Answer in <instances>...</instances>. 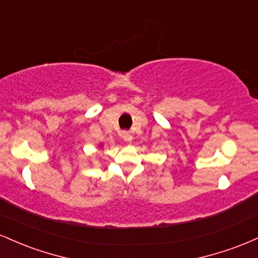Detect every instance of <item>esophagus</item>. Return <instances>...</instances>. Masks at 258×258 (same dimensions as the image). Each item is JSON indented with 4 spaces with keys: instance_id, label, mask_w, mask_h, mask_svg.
<instances>
[{
    "instance_id": "esophagus-1",
    "label": "esophagus",
    "mask_w": 258,
    "mask_h": 258,
    "mask_svg": "<svg viewBox=\"0 0 258 258\" xmlns=\"http://www.w3.org/2000/svg\"><path fill=\"white\" fill-rule=\"evenodd\" d=\"M121 137H122V139H123V141L126 142L127 144H131V143H132L133 136H132V133H131V132H123V133H122V136H121Z\"/></svg>"
}]
</instances>
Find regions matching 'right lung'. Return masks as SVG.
<instances>
[{"instance_id":"right-lung-1","label":"right lung","mask_w":258,"mask_h":258,"mask_svg":"<svg viewBox=\"0 0 258 258\" xmlns=\"http://www.w3.org/2000/svg\"><path fill=\"white\" fill-rule=\"evenodd\" d=\"M99 148H100V149H102V148H103V146H102V144H99Z\"/></svg>"}]
</instances>
